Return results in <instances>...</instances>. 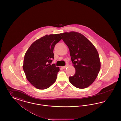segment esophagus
Wrapping results in <instances>:
<instances>
[{
	"instance_id": "34e87169",
	"label": "esophagus",
	"mask_w": 121,
	"mask_h": 121,
	"mask_svg": "<svg viewBox=\"0 0 121 121\" xmlns=\"http://www.w3.org/2000/svg\"><path fill=\"white\" fill-rule=\"evenodd\" d=\"M67 67V66H65L62 67V68H63V69H66Z\"/></svg>"
}]
</instances>
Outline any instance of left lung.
I'll list each match as a JSON object with an SVG mask.
<instances>
[{"instance_id": "obj_1", "label": "left lung", "mask_w": 121, "mask_h": 121, "mask_svg": "<svg viewBox=\"0 0 121 121\" xmlns=\"http://www.w3.org/2000/svg\"><path fill=\"white\" fill-rule=\"evenodd\" d=\"M60 35L69 48L76 70L75 74L69 77V81L77 88H86L96 79L100 70L98 51L92 43L80 33L71 32Z\"/></svg>"}]
</instances>
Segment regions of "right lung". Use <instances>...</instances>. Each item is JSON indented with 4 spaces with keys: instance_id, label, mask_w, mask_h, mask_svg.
Here are the masks:
<instances>
[{
    "instance_id": "obj_1",
    "label": "right lung",
    "mask_w": 121,
    "mask_h": 121,
    "mask_svg": "<svg viewBox=\"0 0 121 121\" xmlns=\"http://www.w3.org/2000/svg\"><path fill=\"white\" fill-rule=\"evenodd\" d=\"M62 37L59 34L46 35L34 42L26 52L23 66L29 82L39 89H45L54 83L59 68L51 64L53 49Z\"/></svg>"
}]
</instances>
